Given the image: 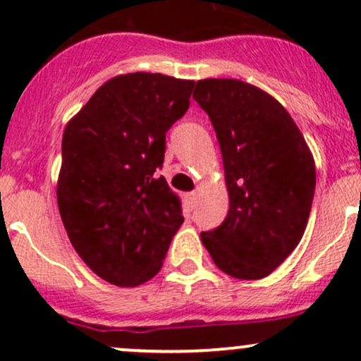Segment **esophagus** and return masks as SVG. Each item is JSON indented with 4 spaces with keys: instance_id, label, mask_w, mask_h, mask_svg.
<instances>
[{
    "instance_id": "obj_1",
    "label": "esophagus",
    "mask_w": 361,
    "mask_h": 361,
    "mask_svg": "<svg viewBox=\"0 0 361 361\" xmlns=\"http://www.w3.org/2000/svg\"><path fill=\"white\" fill-rule=\"evenodd\" d=\"M186 198H188V204H190V209H193L195 204H197V193L192 192L186 195Z\"/></svg>"
}]
</instances>
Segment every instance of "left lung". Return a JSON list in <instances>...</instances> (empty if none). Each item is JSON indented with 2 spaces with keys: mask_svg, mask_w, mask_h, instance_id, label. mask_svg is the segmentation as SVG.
<instances>
[{
  "mask_svg": "<svg viewBox=\"0 0 361 361\" xmlns=\"http://www.w3.org/2000/svg\"><path fill=\"white\" fill-rule=\"evenodd\" d=\"M193 100L207 111L221 146L229 212L202 243L219 270L258 280L279 268L307 226L316 166L288 111L239 80L197 81Z\"/></svg>",
  "mask_w": 361,
  "mask_h": 361,
  "instance_id": "1",
  "label": "left lung"
}]
</instances>
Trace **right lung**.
<instances>
[{"instance_id": "add662e5", "label": "right lung", "mask_w": 361, "mask_h": 361, "mask_svg": "<svg viewBox=\"0 0 361 361\" xmlns=\"http://www.w3.org/2000/svg\"><path fill=\"white\" fill-rule=\"evenodd\" d=\"M193 86L159 73L111 78L66 126L62 224L81 259L118 287L151 280L183 224L180 198L156 171Z\"/></svg>"}]
</instances>
